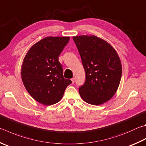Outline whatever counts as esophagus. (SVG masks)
<instances>
[{
	"instance_id": "obj_1",
	"label": "esophagus",
	"mask_w": 146,
	"mask_h": 146,
	"mask_svg": "<svg viewBox=\"0 0 146 146\" xmlns=\"http://www.w3.org/2000/svg\"><path fill=\"white\" fill-rule=\"evenodd\" d=\"M71 81H72V83L74 84V83H75V78H71Z\"/></svg>"
}]
</instances>
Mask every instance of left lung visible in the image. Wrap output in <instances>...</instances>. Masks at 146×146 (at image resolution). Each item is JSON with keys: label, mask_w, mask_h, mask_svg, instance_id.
I'll return each mask as SVG.
<instances>
[{"label": "left lung", "mask_w": 146, "mask_h": 146, "mask_svg": "<svg viewBox=\"0 0 146 146\" xmlns=\"http://www.w3.org/2000/svg\"><path fill=\"white\" fill-rule=\"evenodd\" d=\"M86 73V82L79 87L84 101L94 105L108 102L117 91L122 75V66L115 50L98 37H73Z\"/></svg>", "instance_id": "1"}]
</instances>
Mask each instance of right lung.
Wrapping results in <instances>:
<instances>
[{"label": "right lung", "instance_id": "obj_1", "mask_svg": "<svg viewBox=\"0 0 146 146\" xmlns=\"http://www.w3.org/2000/svg\"><path fill=\"white\" fill-rule=\"evenodd\" d=\"M70 37H46L34 44L21 68L23 85L33 98L44 105L59 102L71 80L63 76L59 56Z\"/></svg>", "mask_w": 146, "mask_h": 146}]
</instances>
